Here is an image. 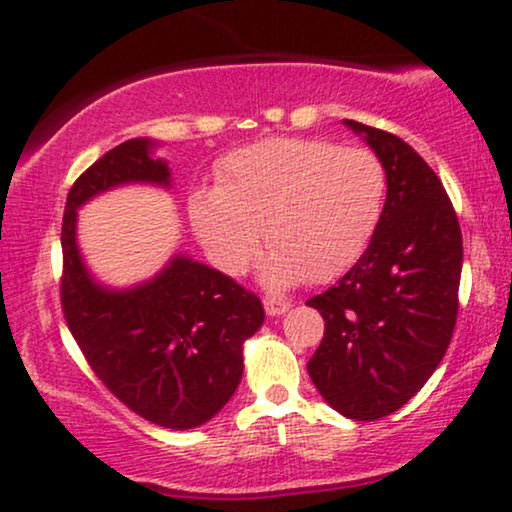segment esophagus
<instances>
[{
    "label": "esophagus",
    "instance_id": "1",
    "mask_svg": "<svg viewBox=\"0 0 512 512\" xmlns=\"http://www.w3.org/2000/svg\"><path fill=\"white\" fill-rule=\"evenodd\" d=\"M263 305H265V312H268L270 317H279V314H284L291 307V303H286V300L270 298V296L263 300Z\"/></svg>",
    "mask_w": 512,
    "mask_h": 512
}]
</instances>
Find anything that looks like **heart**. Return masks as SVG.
I'll return each instance as SVG.
<instances>
[{"label": "heart", "mask_w": 512, "mask_h": 512, "mask_svg": "<svg viewBox=\"0 0 512 512\" xmlns=\"http://www.w3.org/2000/svg\"><path fill=\"white\" fill-rule=\"evenodd\" d=\"M387 172L375 153L324 139L268 137L216 167V188L188 200L195 235L216 268L242 275L261 244L270 286L326 282L359 261L380 223Z\"/></svg>", "instance_id": "heart-1"}]
</instances>
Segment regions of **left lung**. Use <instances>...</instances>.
I'll return each mask as SVG.
<instances>
[{"mask_svg": "<svg viewBox=\"0 0 512 512\" xmlns=\"http://www.w3.org/2000/svg\"><path fill=\"white\" fill-rule=\"evenodd\" d=\"M345 125L384 165L387 202L354 268L307 300L326 321L307 373L333 410L373 422L403 408L443 361L464 247L452 202L424 158L391 132Z\"/></svg>", "mask_w": 512, "mask_h": 512, "instance_id": "1", "label": "left lung"}]
</instances>
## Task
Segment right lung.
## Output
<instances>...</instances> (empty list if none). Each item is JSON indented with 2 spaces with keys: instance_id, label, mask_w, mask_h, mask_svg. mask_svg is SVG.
Returning a JSON list of instances; mask_svg holds the SVG:
<instances>
[{
  "instance_id": "add662e5",
  "label": "right lung",
  "mask_w": 512,
  "mask_h": 512,
  "mask_svg": "<svg viewBox=\"0 0 512 512\" xmlns=\"http://www.w3.org/2000/svg\"><path fill=\"white\" fill-rule=\"evenodd\" d=\"M156 142L128 139L88 167L67 195L62 219V312L76 345L104 387L139 417L165 429L205 424L242 380V345L261 328L258 296L223 272L174 254L130 289L90 275L76 242V209L109 188H170Z\"/></svg>"
}]
</instances>
